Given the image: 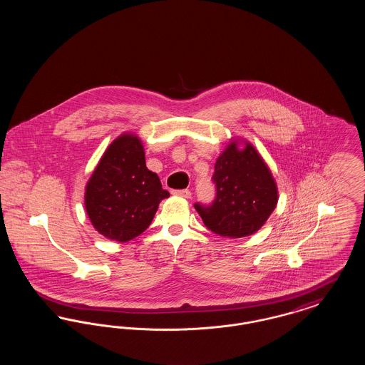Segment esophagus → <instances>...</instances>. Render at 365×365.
<instances>
[{
	"instance_id": "esophagus-1",
	"label": "esophagus",
	"mask_w": 365,
	"mask_h": 365,
	"mask_svg": "<svg viewBox=\"0 0 365 365\" xmlns=\"http://www.w3.org/2000/svg\"><path fill=\"white\" fill-rule=\"evenodd\" d=\"M173 194L176 197H182V198H191V191L185 189V190H173Z\"/></svg>"
}]
</instances>
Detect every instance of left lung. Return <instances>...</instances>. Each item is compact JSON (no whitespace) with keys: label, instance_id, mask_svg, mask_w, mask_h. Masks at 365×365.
Returning a JSON list of instances; mask_svg holds the SVG:
<instances>
[{"label":"left lung","instance_id":"1","mask_svg":"<svg viewBox=\"0 0 365 365\" xmlns=\"http://www.w3.org/2000/svg\"><path fill=\"white\" fill-rule=\"evenodd\" d=\"M216 200L210 207L195 204L204 225L217 235L243 238L257 232L278 204L277 182L256 148L231 139L215 163Z\"/></svg>","mask_w":365,"mask_h":365}]
</instances>
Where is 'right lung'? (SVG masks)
<instances>
[{
	"instance_id": "obj_1",
	"label": "right lung",
	"mask_w": 365,
	"mask_h": 365,
	"mask_svg": "<svg viewBox=\"0 0 365 365\" xmlns=\"http://www.w3.org/2000/svg\"><path fill=\"white\" fill-rule=\"evenodd\" d=\"M170 192L145 161L137 134L123 133L106 148L85 187V208L105 238L127 242L150 226L158 204Z\"/></svg>"
}]
</instances>
